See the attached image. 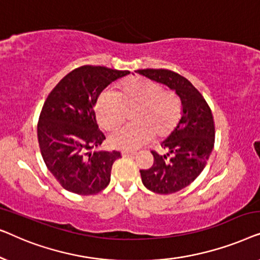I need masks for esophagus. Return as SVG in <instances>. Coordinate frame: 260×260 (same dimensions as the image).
Listing matches in <instances>:
<instances>
[{"mask_svg": "<svg viewBox=\"0 0 260 260\" xmlns=\"http://www.w3.org/2000/svg\"><path fill=\"white\" fill-rule=\"evenodd\" d=\"M134 155H136V152L135 151H126V150L122 151L123 157H130V156H134Z\"/></svg>", "mask_w": 260, "mask_h": 260, "instance_id": "1", "label": "esophagus"}]
</instances>
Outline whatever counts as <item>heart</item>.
<instances>
[{
  "label": "heart",
  "instance_id": "heart-1",
  "mask_svg": "<svg viewBox=\"0 0 260 260\" xmlns=\"http://www.w3.org/2000/svg\"><path fill=\"white\" fill-rule=\"evenodd\" d=\"M131 109L134 123L117 127L110 135L109 143L113 148L135 150L148 143L154 134L168 135L181 117L179 97L143 77L125 78L116 92H102L94 105L97 122L104 130H112L122 123L126 110Z\"/></svg>",
  "mask_w": 260,
  "mask_h": 260
}]
</instances>
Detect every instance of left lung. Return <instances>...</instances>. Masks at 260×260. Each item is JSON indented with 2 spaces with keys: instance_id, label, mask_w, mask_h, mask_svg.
Here are the masks:
<instances>
[{
  "instance_id": "obj_1",
  "label": "left lung",
  "mask_w": 260,
  "mask_h": 260,
  "mask_svg": "<svg viewBox=\"0 0 260 260\" xmlns=\"http://www.w3.org/2000/svg\"><path fill=\"white\" fill-rule=\"evenodd\" d=\"M137 73L175 91L182 112L175 129L162 142L165 154L151 151L154 165L140 170L142 182L149 190L172 194L189 186L204 170L214 147V120L211 109L193 84L169 70H138Z\"/></svg>"
}]
</instances>
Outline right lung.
<instances>
[{
  "instance_id": "1",
  "label": "right lung",
  "mask_w": 260,
  "mask_h": 260,
  "mask_svg": "<svg viewBox=\"0 0 260 260\" xmlns=\"http://www.w3.org/2000/svg\"><path fill=\"white\" fill-rule=\"evenodd\" d=\"M129 73L104 66L78 67L46 99L38 123L39 145L48 170L66 190L91 195L110 183L120 152L94 150L105 136L93 108L106 86Z\"/></svg>"
}]
</instances>
